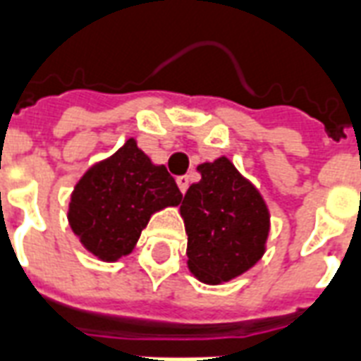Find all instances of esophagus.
Here are the masks:
<instances>
[{"mask_svg":"<svg viewBox=\"0 0 361 361\" xmlns=\"http://www.w3.org/2000/svg\"><path fill=\"white\" fill-rule=\"evenodd\" d=\"M176 183H178V188H180L181 193H185L189 188V178L188 176H180V178H176Z\"/></svg>","mask_w":361,"mask_h":361,"instance_id":"esophagus-1","label":"esophagus"}]
</instances>
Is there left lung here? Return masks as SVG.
<instances>
[{"mask_svg":"<svg viewBox=\"0 0 361 361\" xmlns=\"http://www.w3.org/2000/svg\"><path fill=\"white\" fill-rule=\"evenodd\" d=\"M180 214L188 233V268L199 281L221 285L243 276L266 252L269 208L228 157L197 166Z\"/></svg>","mask_w":361,"mask_h":361,"instance_id":"8db88e82","label":"left lung"}]
</instances>
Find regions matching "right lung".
Masks as SVG:
<instances>
[{"label": "right lung", "instance_id": "1", "mask_svg": "<svg viewBox=\"0 0 361 361\" xmlns=\"http://www.w3.org/2000/svg\"><path fill=\"white\" fill-rule=\"evenodd\" d=\"M181 197L166 166L153 164L132 137L85 170L66 218L87 252L101 262H116L135 248L151 216L178 207Z\"/></svg>", "mask_w": 361, "mask_h": 361}]
</instances>
